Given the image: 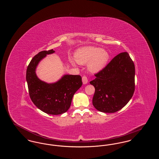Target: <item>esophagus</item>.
I'll return each instance as SVG.
<instances>
[{
  "mask_svg": "<svg viewBox=\"0 0 159 159\" xmlns=\"http://www.w3.org/2000/svg\"><path fill=\"white\" fill-rule=\"evenodd\" d=\"M82 82H83V84H86L88 83V79L85 76L82 77Z\"/></svg>",
  "mask_w": 159,
  "mask_h": 159,
  "instance_id": "1",
  "label": "esophagus"
}]
</instances>
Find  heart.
<instances>
[{
	"label": "heart",
	"mask_w": 159,
	"mask_h": 159,
	"mask_svg": "<svg viewBox=\"0 0 159 159\" xmlns=\"http://www.w3.org/2000/svg\"><path fill=\"white\" fill-rule=\"evenodd\" d=\"M76 62L80 65L88 63V69L92 73H97L104 68L110 59L109 52L95 46H85L79 49L75 53ZM71 62L75 64L71 60Z\"/></svg>",
	"instance_id": "b5f03b06"
}]
</instances>
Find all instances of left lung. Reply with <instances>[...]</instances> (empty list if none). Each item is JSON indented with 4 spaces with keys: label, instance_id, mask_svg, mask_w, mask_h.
Returning <instances> with one entry per match:
<instances>
[{
    "label": "left lung",
    "instance_id": "1",
    "mask_svg": "<svg viewBox=\"0 0 159 159\" xmlns=\"http://www.w3.org/2000/svg\"><path fill=\"white\" fill-rule=\"evenodd\" d=\"M135 74V65L128 53L116 55L90 82L95 89L93 106L103 113L121 110L134 95Z\"/></svg>",
    "mask_w": 159,
    "mask_h": 159
}]
</instances>
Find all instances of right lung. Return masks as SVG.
I'll list each match as a JSON object with an SVG mask.
<instances>
[{"label":"right lung","instance_id":"1","mask_svg":"<svg viewBox=\"0 0 159 159\" xmlns=\"http://www.w3.org/2000/svg\"><path fill=\"white\" fill-rule=\"evenodd\" d=\"M54 52L51 49L36 55L27 67L26 80L34 104L44 113L58 115L69 109L73 95L82 86V82L81 76L71 75H65L55 83H46L39 79L36 73L39 63L47 55Z\"/></svg>","mask_w":159,"mask_h":159}]
</instances>
